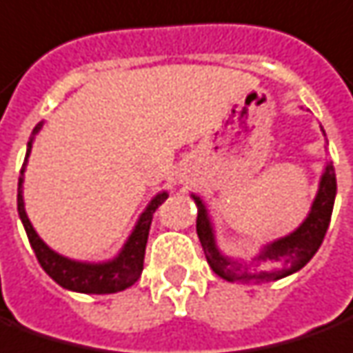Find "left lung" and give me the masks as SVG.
<instances>
[{
  "mask_svg": "<svg viewBox=\"0 0 353 353\" xmlns=\"http://www.w3.org/2000/svg\"><path fill=\"white\" fill-rule=\"evenodd\" d=\"M321 131L327 139L323 127ZM191 199L196 205V236L203 245L207 263L214 270V274L228 282H243V284L274 282V280L286 278L301 270L319 251L327 234L328 224H330V216H332V207L336 199V174H334L332 162L325 160L323 172L319 177L317 195L309 207L307 216L286 236L272 239L268 243H261L257 255H253L249 261L230 257L220 249L216 228L208 212L207 203L195 193H191ZM263 264H267L268 267L263 268Z\"/></svg>",
  "mask_w": 353,
  "mask_h": 353,
  "instance_id": "obj_1",
  "label": "left lung"
}]
</instances>
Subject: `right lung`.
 <instances>
[{"label":"right lung","instance_id":"1","mask_svg":"<svg viewBox=\"0 0 353 353\" xmlns=\"http://www.w3.org/2000/svg\"><path fill=\"white\" fill-rule=\"evenodd\" d=\"M44 121H40L32 131V137L26 145V157L23 162V170L19 176V187H17V210L19 218L25 226L26 236L30 241V247L34 251L36 259L40 267L44 268L46 274L56 280L57 284L71 292L79 294H116L125 288L133 286L137 280L141 278L143 272V263H145V249L146 239H148V230L152 222V214L168 199V191H158L157 195L148 201L145 210L139 214L135 226L131 234L127 236L125 243L117 251L116 255L106 261H77V259L65 257L61 253L54 251L52 247L46 243L38 232L32 226L30 218L26 214L25 196H23V183H25V172L28 164V157L32 152V143L34 137L40 133Z\"/></svg>","mask_w":353,"mask_h":353}]
</instances>
